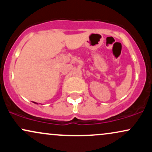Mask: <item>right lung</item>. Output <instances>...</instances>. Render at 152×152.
I'll list each match as a JSON object with an SVG mask.
<instances>
[{"mask_svg": "<svg viewBox=\"0 0 152 152\" xmlns=\"http://www.w3.org/2000/svg\"><path fill=\"white\" fill-rule=\"evenodd\" d=\"M34 104H38L37 103H36V102H34Z\"/></svg>", "mask_w": 152, "mask_h": 152, "instance_id": "obj_1", "label": "right lung"}]
</instances>
